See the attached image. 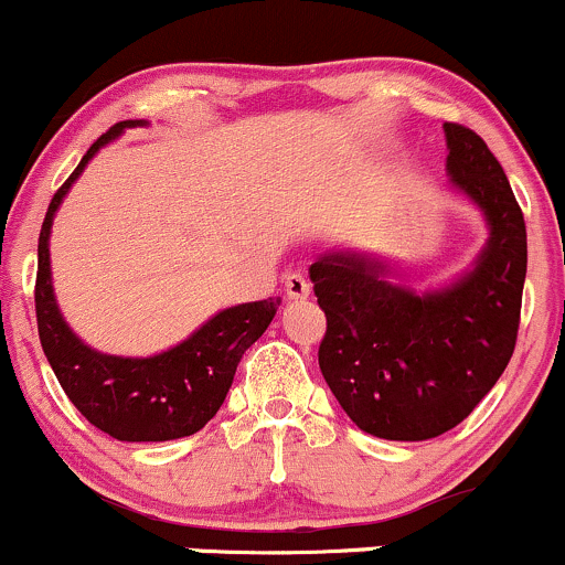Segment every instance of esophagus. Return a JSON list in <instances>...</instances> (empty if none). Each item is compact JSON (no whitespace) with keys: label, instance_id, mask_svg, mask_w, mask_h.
Here are the masks:
<instances>
[{"label":"esophagus","instance_id":"esophagus-1","mask_svg":"<svg viewBox=\"0 0 565 565\" xmlns=\"http://www.w3.org/2000/svg\"><path fill=\"white\" fill-rule=\"evenodd\" d=\"M284 291H287V300H308L310 284L302 274H289L287 281H284Z\"/></svg>","mask_w":565,"mask_h":565}]
</instances>
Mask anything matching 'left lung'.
Here are the masks:
<instances>
[{"instance_id": "obj_1", "label": "left lung", "mask_w": 565, "mask_h": 565, "mask_svg": "<svg viewBox=\"0 0 565 565\" xmlns=\"http://www.w3.org/2000/svg\"><path fill=\"white\" fill-rule=\"evenodd\" d=\"M451 183L483 210L489 246L476 270L436 295L393 287L361 257L310 265L327 313L319 366L361 430L427 440L470 417L515 350L526 281V223L502 164L470 127L446 121Z\"/></svg>"}]
</instances>
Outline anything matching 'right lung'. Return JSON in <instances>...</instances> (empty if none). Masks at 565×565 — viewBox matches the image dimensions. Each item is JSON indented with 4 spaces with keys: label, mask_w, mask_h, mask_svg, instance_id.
<instances>
[{
    "label": "right lung",
    "mask_w": 565,
    "mask_h": 565,
    "mask_svg": "<svg viewBox=\"0 0 565 565\" xmlns=\"http://www.w3.org/2000/svg\"><path fill=\"white\" fill-rule=\"evenodd\" d=\"M135 125L142 121H119L106 135H100L50 201L39 231L36 327L44 355L63 393L89 425L116 440H172L193 436L215 417L231 391L238 361L274 321L278 302L268 297V300L223 310L178 348L153 359L103 355L76 340L57 313L53 284H50V225L57 204L66 196L71 183L79 178L84 164L95 157L97 148L114 140L125 127Z\"/></svg>",
    "instance_id": "add662e5"
}]
</instances>
